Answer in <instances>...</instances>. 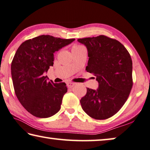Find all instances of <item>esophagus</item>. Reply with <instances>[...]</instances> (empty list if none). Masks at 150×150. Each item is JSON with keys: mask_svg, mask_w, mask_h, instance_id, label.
Here are the masks:
<instances>
[{"mask_svg": "<svg viewBox=\"0 0 150 150\" xmlns=\"http://www.w3.org/2000/svg\"><path fill=\"white\" fill-rule=\"evenodd\" d=\"M67 87H68L69 88H72V87L75 85V83L69 82V83H67Z\"/></svg>", "mask_w": 150, "mask_h": 150, "instance_id": "obj_1", "label": "esophagus"}]
</instances>
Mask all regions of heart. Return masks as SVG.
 <instances>
[{
    "mask_svg": "<svg viewBox=\"0 0 150 150\" xmlns=\"http://www.w3.org/2000/svg\"><path fill=\"white\" fill-rule=\"evenodd\" d=\"M85 49L83 46L80 45H73V47H72V51H75V50H78V49Z\"/></svg>",
    "mask_w": 150,
    "mask_h": 150,
    "instance_id": "heart-1",
    "label": "heart"
}]
</instances>
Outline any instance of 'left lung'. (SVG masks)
<instances>
[{
  "label": "left lung",
  "instance_id": "left-lung-1",
  "mask_svg": "<svg viewBox=\"0 0 150 150\" xmlns=\"http://www.w3.org/2000/svg\"><path fill=\"white\" fill-rule=\"evenodd\" d=\"M87 47V72L96 76L97 90L87 88L80 100L82 109L96 120H105L118 112L132 88V61L120 42L105 35L77 39Z\"/></svg>",
  "mask_w": 150,
  "mask_h": 150
}]
</instances>
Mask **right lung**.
<instances>
[{"label":"right lung","instance_id":"right-lung-1","mask_svg":"<svg viewBox=\"0 0 150 150\" xmlns=\"http://www.w3.org/2000/svg\"><path fill=\"white\" fill-rule=\"evenodd\" d=\"M75 40L41 35L23 42L16 51L11 63L14 89L21 105L35 117H49L60 110L67 87L48 81L44 73L53 65L54 52Z\"/></svg>","mask_w":150,"mask_h":150}]
</instances>
